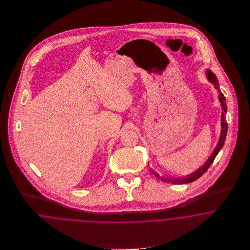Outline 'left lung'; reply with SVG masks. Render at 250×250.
Listing matches in <instances>:
<instances>
[{
  "label": "left lung",
  "instance_id": "obj_1",
  "mask_svg": "<svg viewBox=\"0 0 250 250\" xmlns=\"http://www.w3.org/2000/svg\"><path fill=\"white\" fill-rule=\"evenodd\" d=\"M206 76H207V79L213 83L214 85V87L217 89L218 91V99H219V102L221 104V107H222V113H221V133H220V137H219V141L218 143L216 145V147L214 148V152L213 154L210 156V158L204 163V165L202 167H200L195 172L186 176V177H182V178H167V177H165V176H160L157 172H155L154 170H151L152 173L157 177V178L161 179L162 181L164 182H167V183H172V184H187V183H191L193 181H195L196 179L201 177L207 170L208 168L211 167V165L213 164L214 162V158L216 157V155L218 154V152L220 151V149L222 148L223 144H224V141H225V138H226V133H227V122L225 121V113H226V110H227V107H226V102H225V97L224 95L220 92L219 90V84H218V81H217V78L216 76L214 75L213 72L211 70H207L206 71Z\"/></svg>",
  "mask_w": 250,
  "mask_h": 250
}]
</instances>
